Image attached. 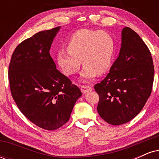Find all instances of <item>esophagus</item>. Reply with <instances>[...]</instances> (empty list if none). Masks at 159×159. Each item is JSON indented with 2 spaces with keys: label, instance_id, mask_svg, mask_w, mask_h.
Wrapping results in <instances>:
<instances>
[{
  "label": "esophagus",
  "instance_id": "1",
  "mask_svg": "<svg viewBox=\"0 0 159 159\" xmlns=\"http://www.w3.org/2000/svg\"><path fill=\"white\" fill-rule=\"evenodd\" d=\"M81 92L83 93H87L88 91L92 90L93 89H92V87H90V86H89V85H81Z\"/></svg>",
  "mask_w": 159,
  "mask_h": 159
}]
</instances>
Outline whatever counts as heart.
I'll return each instance as SVG.
<instances>
[{
    "mask_svg": "<svg viewBox=\"0 0 159 159\" xmlns=\"http://www.w3.org/2000/svg\"><path fill=\"white\" fill-rule=\"evenodd\" d=\"M67 50L60 51L57 54V63L61 71L66 75H72L79 70L82 61L84 68L81 75L86 81L110 69L116 43L108 33L83 29L72 34Z\"/></svg>",
    "mask_w": 159,
    "mask_h": 159,
    "instance_id": "obj_1",
    "label": "heart"
}]
</instances>
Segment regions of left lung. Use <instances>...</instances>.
Returning <instances> with one entry per match:
<instances>
[{"instance_id": "left-lung-1", "label": "left lung", "mask_w": 159, "mask_h": 159, "mask_svg": "<svg viewBox=\"0 0 159 159\" xmlns=\"http://www.w3.org/2000/svg\"><path fill=\"white\" fill-rule=\"evenodd\" d=\"M154 65L148 47L129 27L122 31V47L105 79L94 86L97 111L111 125L126 123L143 109L151 95Z\"/></svg>"}]
</instances>
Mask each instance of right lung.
<instances>
[{"instance_id":"1","label":"right lung","mask_w":159,"mask_h":159,"mask_svg":"<svg viewBox=\"0 0 159 159\" xmlns=\"http://www.w3.org/2000/svg\"><path fill=\"white\" fill-rule=\"evenodd\" d=\"M60 27L36 33L21 42L9 65L10 88L16 105L30 122L46 130L66 123L82 95L56 68L49 53Z\"/></svg>"}]
</instances>
